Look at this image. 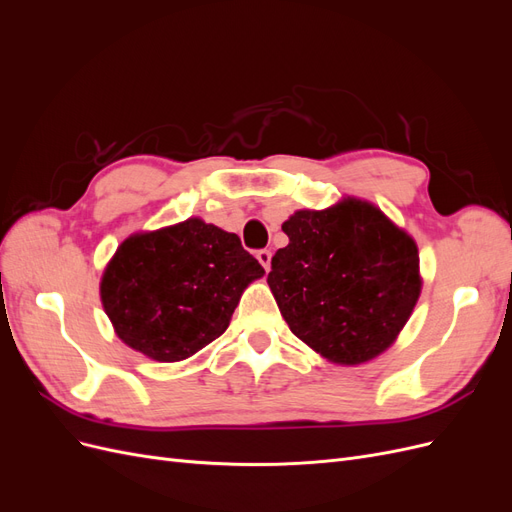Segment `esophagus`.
Here are the masks:
<instances>
[{"instance_id":"34e87169","label":"esophagus","mask_w":512,"mask_h":512,"mask_svg":"<svg viewBox=\"0 0 512 512\" xmlns=\"http://www.w3.org/2000/svg\"><path fill=\"white\" fill-rule=\"evenodd\" d=\"M256 258H258L260 265L265 267V271H269V269H271V250H258Z\"/></svg>"}]
</instances>
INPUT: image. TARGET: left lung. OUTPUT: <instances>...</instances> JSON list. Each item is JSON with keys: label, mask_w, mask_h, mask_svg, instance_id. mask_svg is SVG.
<instances>
[{"label": "left lung", "mask_w": 512, "mask_h": 512, "mask_svg": "<svg viewBox=\"0 0 512 512\" xmlns=\"http://www.w3.org/2000/svg\"><path fill=\"white\" fill-rule=\"evenodd\" d=\"M267 284L290 331L337 365L376 359L421 297L418 247L367 200L294 211Z\"/></svg>", "instance_id": "1"}]
</instances>
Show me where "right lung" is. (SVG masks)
<instances>
[{
  "instance_id": "obj_1",
  "label": "right lung",
  "mask_w": 512,
  "mask_h": 512,
  "mask_svg": "<svg viewBox=\"0 0 512 512\" xmlns=\"http://www.w3.org/2000/svg\"><path fill=\"white\" fill-rule=\"evenodd\" d=\"M262 275L235 232L188 218L123 241L104 269L100 299L123 344L175 363L228 329L243 290Z\"/></svg>"
}]
</instances>
